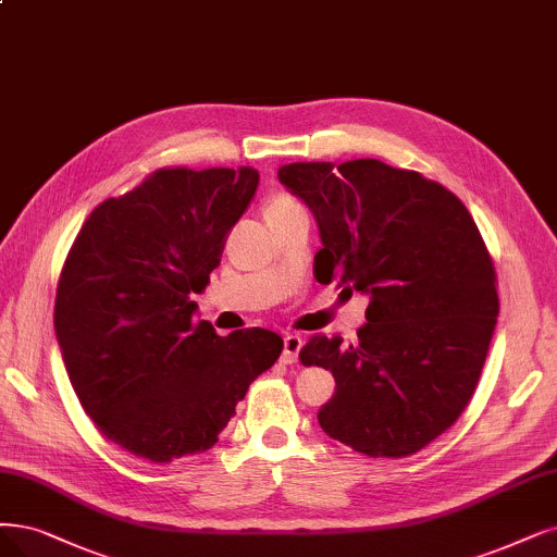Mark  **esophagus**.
<instances>
[{
	"instance_id": "1",
	"label": "esophagus",
	"mask_w": 557,
	"mask_h": 557,
	"mask_svg": "<svg viewBox=\"0 0 557 557\" xmlns=\"http://www.w3.org/2000/svg\"><path fill=\"white\" fill-rule=\"evenodd\" d=\"M301 347H304V338L299 336V333H287V336L283 338V354H281L283 363H295L299 359Z\"/></svg>"
}]
</instances>
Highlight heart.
<instances>
[{
  "instance_id": "obj_1",
  "label": "heart",
  "mask_w": 557,
  "mask_h": 557,
  "mask_svg": "<svg viewBox=\"0 0 557 557\" xmlns=\"http://www.w3.org/2000/svg\"><path fill=\"white\" fill-rule=\"evenodd\" d=\"M293 212H304V206L297 201L293 194L287 191H276L264 203V216L274 219V216H283V214H293Z\"/></svg>"
}]
</instances>
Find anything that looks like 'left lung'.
<instances>
[{
	"instance_id": "obj_1",
	"label": "left lung",
	"mask_w": 557,
	"mask_h": 557,
	"mask_svg": "<svg viewBox=\"0 0 557 557\" xmlns=\"http://www.w3.org/2000/svg\"><path fill=\"white\" fill-rule=\"evenodd\" d=\"M278 181L318 219L315 278L370 295L359 341L313 336L299 351L336 380L320 428L368 457L422 450L469 407L496 326V267L471 212L380 160L297 162Z\"/></svg>"
}]
</instances>
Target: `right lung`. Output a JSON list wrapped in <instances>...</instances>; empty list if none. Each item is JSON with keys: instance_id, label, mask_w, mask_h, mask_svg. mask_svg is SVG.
<instances>
[{"instance_id": "1", "label": "right lung", "mask_w": 557, "mask_h": 557, "mask_svg": "<svg viewBox=\"0 0 557 557\" xmlns=\"http://www.w3.org/2000/svg\"><path fill=\"white\" fill-rule=\"evenodd\" d=\"M258 171L158 169L102 201L65 256L54 299L63 363L86 416L129 455L210 450L251 382L281 356L260 326L221 338L194 322Z\"/></svg>"}]
</instances>
